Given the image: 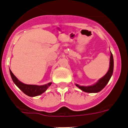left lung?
Listing matches in <instances>:
<instances>
[{
	"label": "left lung",
	"instance_id": "obj_1",
	"mask_svg": "<svg viewBox=\"0 0 128 128\" xmlns=\"http://www.w3.org/2000/svg\"><path fill=\"white\" fill-rule=\"evenodd\" d=\"M113 72V54L111 52L110 60V68L107 73L104 75V76L100 78L95 84L88 87H84V86H79L78 85L76 84V86L78 87L80 89L84 92L88 93H96L101 91L103 88L106 86L108 82H109Z\"/></svg>",
	"mask_w": 128,
	"mask_h": 128
}]
</instances>
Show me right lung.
<instances>
[{"label":"right lung","mask_w":128,"mask_h":128,"mask_svg":"<svg viewBox=\"0 0 128 128\" xmlns=\"http://www.w3.org/2000/svg\"><path fill=\"white\" fill-rule=\"evenodd\" d=\"M10 73L11 75V77L13 81L15 84L16 86L18 87L24 94L30 96H35L41 95L42 93L44 92L46 89L48 88L51 85V83H48V84L44 86H35V85H28L24 84L18 80V78L14 76L12 72L10 70Z\"/></svg>","instance_id":"add662e5"}]
</instances>
